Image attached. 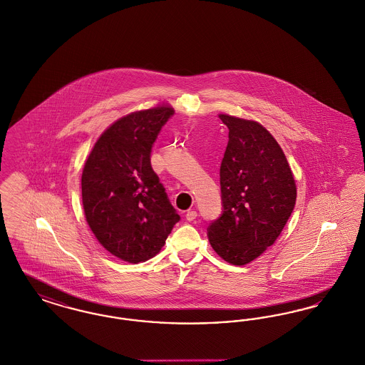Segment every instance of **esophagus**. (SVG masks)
<instances>
[{
  "label": "esophagus",
  "instance_id": "1",
  "mask_svg": "<svg viewBox=\"0 0 365 365\" xmlns=\"http://www.w3.org/2000/svg\"><path fill=\"white\" fill-rule=\"evenodd\" d=\"M196 217H197V212H196L195 210H190V211L187 212V215H185V218H187V221H188V222L195 221V220H196Z\"/></svg>",
  "mask_w": 365,
  "mask_h": 365
}]
</instances>
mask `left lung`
<instances>
[{
  "label": "left lung",
  "instance_id": "8db88e82",
  "mask_svg": "<svg viewBox=\"0 0 365 365\" xmlns=\"http://www.w3.org/2000/svg\"><path fill=\"white\" fill-rule=\"evenodd\" d=\"M229 128L221 163L222 215L208 240L225 262L244 266L279 237L296 205L297 188L281 145L254 120L220 114Z\"/></svg>",
  "mask_w": 365,
  "mask_h": 365
}]
</instances>
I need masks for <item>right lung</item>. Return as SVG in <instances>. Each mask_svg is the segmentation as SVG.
<instances>
[{
    "label": "right lung",
    "mask_w": 365,
    "mask_h": 365,
    "mask_svg": "<svg viewBox=\"0 0 365 365\" xmlns=\"http://www.w3.org/2000/svg\"><path fill=\"white\" fill-rule=\"evenodd\" d=\"M173 113L160 103L118 118L98 138L83 168L86 221L99 244L128 263L154 257L180 221L150 162Z\"/></svg>",
    "instance_id": "obj_1"
}]
</instances>
